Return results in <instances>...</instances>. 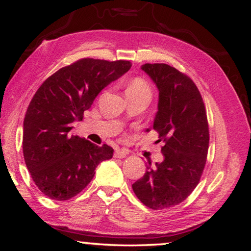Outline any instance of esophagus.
Wrapping results in <instances>:
<instances>
[{"instance_id":"esophagus-1","label":"esophagus","mask_w":251,"mask_h":251,"mask_svg":"<svg viewBox=\"0 0 251 251\" xmlns=\"http://www.w3.org/2000/svg\"><path fill=\"white\" fill-rule=\"evenodd\" d=\"M127 154H128V152L125 151L117 150V151H115V152H114V157H115V158H125Z\"/></svg>"}]
</instances>
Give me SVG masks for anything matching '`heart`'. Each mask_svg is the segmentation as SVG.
<instances>
[{"label":"heart","mask_w":251,"mask_h":251,"mask_svg":"<svg viewBox=\"0 0 251 251\" xmlns=\"http://www.w3.org/2000/svg\"><path fill=\"white\" fill-rule=\"evenodd\" d=\"M126 94H146L151 96V87L145 79L142 77H135L127 85Z\"/></svg>","instance_id":"obj_1"}]
</instances>
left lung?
Segmentation results:
<instances>
[{
	"label": "left lung",
	"instance_id": "obj_1",
	"mask_svg": "<svg viewBox=\"0 0 251 251\" xmlns=\"http://www.w3.org/2000/svg\"><path fill=\"white\" fill-rule=\"evenodd\" d=\"M142 70L159 92L154 129L164 142V160L151 163L131 187L151 209L176 206L196 188L206 165L209 128L205 104L193 79L167 64H144ZM148 131V129H147Z\"/></svg>",
	"mask_w": 251,
	"mask_h": 251
}]
</instances>
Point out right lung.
<instances>
[{
  "label": "right lung",
  "instance_id": "obj_1",
  "mask_svg": "<svg viewBox=\"0 0 251 251\" xmlns=\"http://www.w3.org/2000/svg\"><path fill=\"white\" fill-rule=\"evenodd\" d=\"M131 67L129 61L82 58L44 80L23 123V155L33 181L45 196L69 201L90 184L114 150L70 135L100 92Z\"/></svg>",
  "mask_w": 251,
  "mask_h": 251
}]
</instances>
